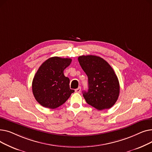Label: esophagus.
Listing matches in <instances>:
<instances>
[{
	"mask_svg": "<svg viewBox=\"0 0 152 152\" xmlns=\"http://www.w3.org/2000/svg\"><path fill=\"white\" fill-rule=\"evenodd\" d=\"M81 87H79L77 89H75V92H77V93H79L81 92Z\"/></svg>",
	"mask_w": 152,
	"mask_h": 152,
	"instance_id": "34e87169",
	"label": "esophagus"
}]
</instances>
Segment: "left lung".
Here are the masks:
<instances>
[{
    "instance_id": "obj_1",
    "label": "left lung",
    "mask_w": 152,
    "mask_h": 152,
    "mask_svg": "<svg viewBox=\"0 0 152 152\" xmlns=\"http://www.w3.org/2000/svg\"><path fill=\"white\" fill-rule=\"evenodd\" d=\"M78 61L88 77V91L83 92L86 102L98 110L112 107L119 94V83L113 69L95 55H82Z\"/></svg>"
}]
</instances>
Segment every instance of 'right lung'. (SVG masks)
Here are the masks:
<instances>
[{
	"mask_svg": "<svg viewBox=\"0 0 152 152\" xmlns=\"http://www.w3.org/2000/svg\"><path fill=\"white\" fill-rule=\"evenodd\" d=\"M71 59L53 57L45 60L37 71L32 83L33 93L42 107L54 109L63 105L74 90L69 87V79L63 71Z\"/></svg>",
	"mask_w": 152,
	"mask_h": 152,
	"instance_id": "right-lung-1",
	"label": "right lung"
}]
</instances>
